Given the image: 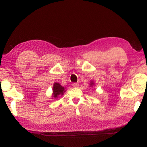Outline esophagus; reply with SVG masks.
Here are the masks:
<instances>
[{"label": "esophagus", "instance_id": "1", "mask_svg": "<svg viewBox=\"0 0 147 147\" xmlns=\"http://www.w3.org/2000/svg\"><path fill=\"white\" fill-rule=\"evenodd\" d=\"M78 86H79L78 83H73V86L74 87V88H78Z\"/></svg>", "mask_w": 147, "mask_h": 147}]
</instances>
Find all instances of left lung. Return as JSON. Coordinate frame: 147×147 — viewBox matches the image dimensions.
<instances>
[{
	"mask_svg": "<svg viewBox=\"0 0 147 147\" xmlns=\"http://www.w3.org/2000/svg\"><path fill=\"white\" fill-rule=\"evenodd\" d=\"M95 85V83L93 82V81H90V86L92 87Z\"/></svg>",
	"mask_w": 147,
	"mask_h": 147,
	"instance_id": "1",
	"label": "left lung"
}]
</instances>
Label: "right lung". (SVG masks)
<instances>
[{
    "instance_id": "obj_1",
    "label": "right lung",
    "mask_w": 147,
    "mask_h": 147,
    "mask_svg": "<svg viewBox=\"0 0 147 147\" xmlns=\"http://www.w3.org/2000/svg\"><path fill=\"white\" fill-rule=\"evenodd\" d=\"M65 91V87L62 86L60 83L55 82L52 88V98H57L59 96H62Z\"/></svg>"
}]
</instances>
